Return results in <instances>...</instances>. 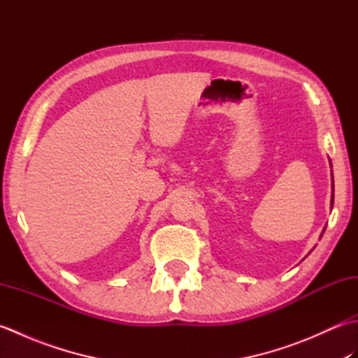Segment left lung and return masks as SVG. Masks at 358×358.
Segmentation results:
<instances>
[{
  "label": "left lung",
  "instance_id": "obj_1",
  "mask_svg": "<svg viewBox=\"0 0 358 358\" xmlns=\"http://www.w3.org/2000/svg\"><path fill=\"white\" fill-rule=\"evenodd\" d=\"M332 200H334V195H332Z\"/></svg>",
  "mask_w": 358,
  "mask_h": 358
}]
</instances>
